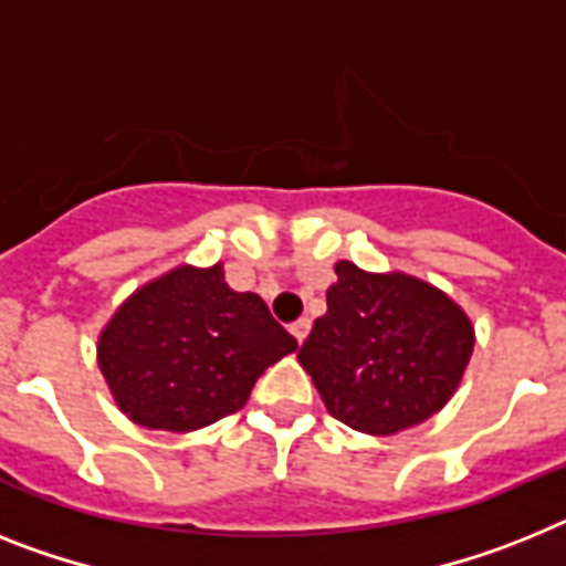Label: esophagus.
Returning a JSON list of instances; mask_svg holds the SVG:
<instances>
[{"mask_svg": "<svg viewBox=\"0 0 566 566\" xmlns=\"http://www.w3.org/2000/svg\"><path fill=\"white\" fill-rule=\"evenodd\" d=\"M291 334L296 336V342H298V345H302V342L307 339V334H311V319L293 322V325H291Z\"/></svg>", "mask_w": 566, "mask_h": 566, "instance_id": "1", "label": "esophagus"}]
</instances>
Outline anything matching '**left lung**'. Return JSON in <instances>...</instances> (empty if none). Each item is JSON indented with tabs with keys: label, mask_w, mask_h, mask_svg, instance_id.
<instances>
[{
	"label": "left lung",
	"mask_w": 566,
	"mask_h": 566,
	"mask_svg": "<svg viewBox=\"0 0 566 566\" xmlns=\"http://www.w3.org/2000/svg\"><path fill=\"white\" fill-rule=\"evenodd\" d=\"M327 313L298 350L322 402L363 434H397L437 415L474 350L467 311L417 275L336 261Z\"/></svg>",
	"instance_id": "obj_1"
}]
</instances>
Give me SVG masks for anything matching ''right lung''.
<instances>
[{
  "mask_svg": "<svg viewBox=\"0 0 566 566\" xmlns=\"http://www.w3.org/2000/svg\"><path fill=\"white\" fill-rule=\"evenodd\" d=\"M298 345L224 264H180L137 287L97 336V365L144 429L195 431L239 411L255 379Z\"/></svg>",
  "mask_w": 566,
  "mask_h": 566,
  "instance_id": "1",
  "label": "right lung"
}]
</instances>
